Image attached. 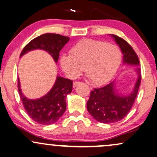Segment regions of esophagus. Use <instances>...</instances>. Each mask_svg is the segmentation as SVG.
I'll use <instances>...</instances> for the list:
<instances>
[{"label":"esophagus","mask_w":157,"mask_h":157,"mask_svg":"<svg viewBox=\"0 0 157 157\" xmlns=\"http://www.w3.org/2000/svg\"><path fill=\"white\" fill-rule=\"evenodd\" d=\"M79 83H80V82H73V88H75V87H77V85H78Z\"/></svg>","instance_id":"34e87169"}]
</instances>
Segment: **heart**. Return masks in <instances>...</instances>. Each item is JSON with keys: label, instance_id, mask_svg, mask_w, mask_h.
<instances>
[{"label": "heart", "instance_id": "obj_1", "mask_svg": "<svg viewBox=\"0 0 157 157\" xmlns=\"http://www.w3.org/2000/svg\"><path fill=\"white\" fill-rule=\"evenodd\" d=\"M122 58V51L117 45L105 40L84 39L71 48L70 54L61 56L60 64L69 78H77L84 69L91 82L101 85L112 78Z\"/></svg>", "mask_w": 157, "mask_h": 157}]
</instances>
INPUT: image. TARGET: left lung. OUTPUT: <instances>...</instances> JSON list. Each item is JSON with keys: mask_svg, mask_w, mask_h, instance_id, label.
Wrapping results in <instances>:
<instances>
[{"mask_svg": "<svg viewBox=\"0 0 157 157\" xmlns=\"http://www.w3.org/2000/svg\"><path fill=\"white\" fill-rule=\"evenodd\" d=\"M114 40L122 50L123 63L131 65H139V59L131 45L115 35H112ZM138 80L134 90L130 95L122 96L114 90V82L100 88H93L87 102V109L91 116L99 122L109 124L122 120L131 109L139 88L141 74L140 68L136 69Z\"/></svg>", "mask_w": 157, "mask_h": 157, "instance_id": "1", "label": "left lung"}]
</instances>
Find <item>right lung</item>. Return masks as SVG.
<instances>
[{
	"instance_id": "1",
	"label": "right lung",
	"mask_w": 157,
	"mask_h": 157,
	"mask_svg": "<svg viewBox=\"0 0 157 157\" xmlns=\"http://www.w3.org/2000/svg\"><path fill=\"white\" fill-rule=\"evenodd\" d=\"M69 40V37L59 34L46 33L35 37L27 43L20 56L29 51L42 49L49 53L55 62L58 61L59 52ZM73 81L57 77L51 90L42 98L31 100L21 93L18 78V90L26 112L32 120L41 124H52L57 122L66 110L67 96L72 90Z\"/></svg>"
}]
</instances>
